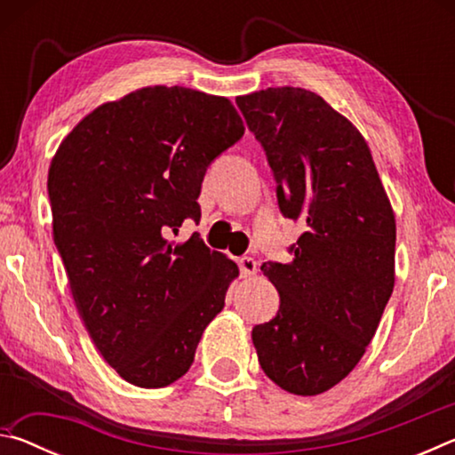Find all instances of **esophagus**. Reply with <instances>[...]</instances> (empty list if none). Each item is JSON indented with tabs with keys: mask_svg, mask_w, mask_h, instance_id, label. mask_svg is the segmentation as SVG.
Here are the masks:
<instances>
[{
	"mask_svg": "<svg viewBox=\"0 0 455 455\" xmlns=\"http://www.w3.org/2000/svg\"><path fill=\"white\" fill-rule=\"evenodd\" d=\"M238 267H241V275L244 276H252L257 273V260L252 259V257H243V259H238Z\"/></svg>",
	"mask_w": 455,
	"mask_h": 455,
	"instance_id": "esophagus-1",
	"label": "esophagus"
}]
</instances>
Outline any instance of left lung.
<instances>
[{
	"instance_id": "8db88e82",
	"label": "left lung",
	"mask_w": 455,
	"mask_h": 455,
	"mask_svg": "<svg viewBox=\"0 0 455 455\" xmlns=\"http://www.w3.org/2000/svg\"><path fill=\"white\" fill-rule=\"evenodd\" d=\"M265 148L283 217L305 233L291 263H263L276 317L252 329L268 379L319 395L363 357L395 283V214L371 150L351 122L305 88L238 96Z\"/></svg>"
}]
</instances>
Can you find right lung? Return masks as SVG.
<instances>
[{"instance_id": "right-lung-1", "label": "right lung", "mask_w": 455, "mask_h": 455, "mask_svg": "<svg viewBox=\"0 0 455 455\" xmlns=\"http://www.w3.org/2000/svg\"><path fill=\"white\" fill-rule=\"evenodd\" d=\"M244 134L228 98L148 86L106 102L61 140L48 172L53 243L100 355L136 387L188 371L238 267L196 235L204 172Z\"/></svg>"}]
</instances>
